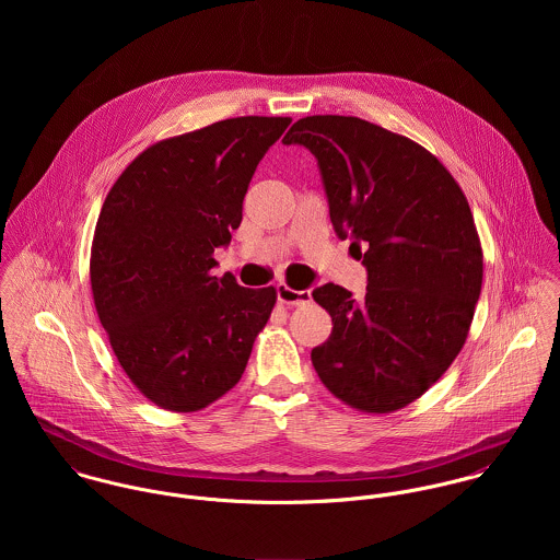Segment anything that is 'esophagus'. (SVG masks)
I'll return each mask as SVG.
<instances>
[{
    "instance_id": "obj_1",
    "label": "esophagus",
    "mask_w": 560,
    "mask_h": 560,
    "mask_svg": "<svg viewBox=\"0 0 560 560\" xmlns=\"http://www.w3.org/2000/svg\"><path fill=\"white\" fill-rule=\"evenodd\" d=\"M278 300H280V304H287V306H304V304L311 302V291H295L289 284L280 282L278 284Z\"/></svg>"
}]
</instances>
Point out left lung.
Here are the masks:
<instances>
[{"instance_id": "left-lung-1", "label": "left lung", "mask_w": 560, "mask_h": 560, "mask_svg": "<svg viewBox=\"0 0 560 560\" xmlns=\"http://www.w3.org/2000/svg\"><path fill=\"white\" fill-rule=\"evenodd\" d=\"M319 161L329 220L361 248L362 300L313 291L331 317L311 360L336 399L390 413L422 397L462 351L482 284V247L466 194L433 153L355 116H306L282 140Z\"/></svg>"}]
</instances>
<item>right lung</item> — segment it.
Returning a JSON list of instances; mask_svg holds the SVG:
<instances>
[{
  "label": "right lung",
  "instance_id": "obj_1",
  "mask_svg": "<svg viewBox=\"0 0 560 560\" xmlns=\"http://www.w3.org/2000/svg\"><path fill=\"white\" fill-rule=\"evenodd\" d=\"M289 116H240L165 138L112 185L94 229V308L131 384L161 409L198 411L243 375L273 287L213 276L243 196Z\"/></svg>",
  "mask_w": 560,
  "mask_h": 560
}]
</instances>
